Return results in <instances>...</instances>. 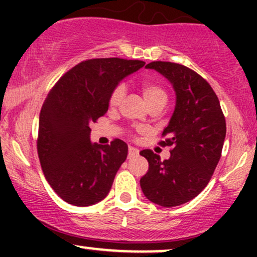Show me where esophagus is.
<instances>
[{"instance_id":"1","label":"esophagus","mask_w":257,"mask_h":257,"mask_svg":"<svg viewBox=\"0 0 257 257\" xmlns=\"http://www.w3.org/2000/svg\"><path fill=\"white\" fill-rule=\"evenodd\" d=\"M139 156V150L135 149V147H129V151H128V157L133 158V157H137Z\"/></svg>"}]
</instances>
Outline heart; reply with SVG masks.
I'll return each mask as SVG.
<instances>
[{
    "label": "heart",
    "mask_w": 257,
    "mask_h": 257,
    "mask_svg": "<svg viewBox=\"0 0 257 257\" xmlns=\"http://www.w3.org/2000/svg\"><path fill=\"white\" fill-rule=\"evenodd\" d=\"M141 91L144 94V98H145L147 105H152L155 102L161 101V100H167V93L161 85L155 83L152 81H143L141 83ZM125 94V87L124 84L120 83L112 90L110 95V106L114 107V106H118L122 101L123 96Z\"/></svg>",
    "instance_id": "heart-1"
}]
</instances>
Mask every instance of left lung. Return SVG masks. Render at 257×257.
Segmentation results:
<instances>
[{
  "label": "left lung",
  "mask_w": 257,
  "mask_h": 257,
  "mask_svg": "<svg viewBox=\"0 0 257 257\" xmlns=\"http://www.w3.org/2000/svg\"><path fill=\"white\" fill-rule=\"evenodd\" d=\"M166 77L175 91V108L161 145L173 146L170 157L150 150L140 152L149 172L140 179L144 194L155 204L172 208L190 202L204 190L219 163L226 138V120L210 84L180 64L153 61L146 65Z\"/></svg>",
  "instance_id": "obj_1"
}]
</instances>
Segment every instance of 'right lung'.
<instances>
[{
    "label": "right lung",
    "instance_id": "obj_1",
    "mask_svg": "<svg viewBox=\"0 0 257 257\" xmlns=\"http://www.w3.org/2000/svg\"><path fill=\"white\" fill-rule=\"evenodd\" d=\"M145 65L119 58L90 59L58 81L41 108L37 151L43 174L66 203L89 206L107 196L128 145L90 141V123L108 110L112 90Z\"/></svg>",
    "mask_w": 257,
    "mask_h": 257
}]
</instances>
